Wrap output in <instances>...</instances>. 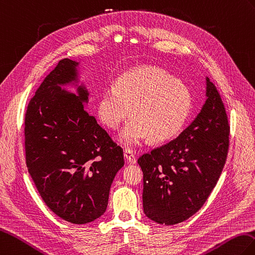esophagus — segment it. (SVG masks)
Listing matches in <instances>:
<instances>
[{
  "mask_svg": "<svg viewBox=\"0 0 255 255\" xmlns=\"http://www.w3.org/2000/svg\"><path fill=\"white\" fill-rule=\"evenodd\" d=\"M124 158H126V159L128 160V162L131 163V165H135V163L137 162L136 158H135L134 152L131 149H126V150H124Z\"/></svg>",
  "mask_w": 255,
  "mask_h": 255,
  "instance_id": "esophagus-1",
  "label": "esophagus"
}]
</instances>
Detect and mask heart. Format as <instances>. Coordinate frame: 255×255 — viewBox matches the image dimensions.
<instances>
[{"label":"heart","instance_id":"1","mask_svg":"<svg viewBox=\"0 0 255 255\" xmlns=\"http://www.w3.org/2000/svg\"><path fill=\"white\" fill-rule=\"evenodd\" d=\"M193 107L190 89L158 67H139L118 77L97 101V117L110 129H117L129 116L119 134L126 146L139 145L149 138L162 143L182 131Z\"/></svg>","mask_w":255,"mask_h":255}]
</instances>
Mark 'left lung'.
Masks as SVG:
<instances>
[{
	"label": "left lung",
	"mask_w": 255,
	"mask_h": 255,
	"mask_svg": "<svg viewBox=\"0 0 255 255\" xmlns=\"http://www.w3.org/2000/svg\"><path fill=\"white\" fill-rule=\"evenodd\" d=\"M229 132L222 98L206 77L205 104L190 126L170 143L138 158L147 217L169 226L199 211L224 169Z\"/></svg>",
	"instance_id": "8db88e82"
}]
</instances>
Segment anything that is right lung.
<instances>
[{"label":"right lung","mask_w":255,"mask_h":255,"mask_svg":"<svg viewBox=\"0 0 255 255\" xmlns=\"http://www.w3.org/2000/svg\"><path fill=\"white\" fill-rule=\"evenodd\" d=\"M80 64L61 60L37 89L26 112L25 148L28 172L47 206L83 225L105 214L124 160L121 147L84 109L89 92Z\"/></svg>","instance_id":"add662e5"}]
</instances>
